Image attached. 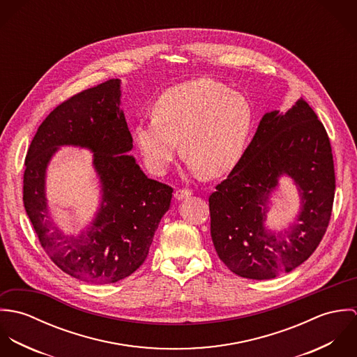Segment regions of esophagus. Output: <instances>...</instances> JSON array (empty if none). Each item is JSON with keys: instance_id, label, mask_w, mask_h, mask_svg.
<instances>
[{"instance_id": "esophagus-1", "label": "esophagus", "mask_w": 357, "mask_h": 357, "mask_svg": "<svg viewBox=\"0 0 357 357\" xmlns=\"http://www.w3.org/2000/svg\"><path fill=\"white\" fill-rule=\"evenodd\" d=\"M191 195H192V194H191L190 190H177V191L174 192V198H176L177 201L187 199V198H190Z\"/></svg>"}]
</instances>
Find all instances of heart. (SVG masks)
<instances>
[{
	"instance_id": "heart-1",
	"label": "heart",
	"mask_w": 357,
	"mask_h": 357,
	"mask_svg": "<svg viewBox=\"0 0 357 357\" xmlns=\"http://www.w3.org/2000/svg\"><path fill=\"white\" fill-rule=\"evenodd\" d=\"M253 119V105L245 95L202 77L162 92L153 118L133 126V139L155 174L166 172L181 140L192 172L220 177L243 156Z\"/></svg>"
}]
</instances>
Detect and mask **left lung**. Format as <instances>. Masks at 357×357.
Instances as JSON below:
<instances>
[{"mask_svg":"<svg viewBox=\"0 0 357 357\" xmlns=\"http://www.w3.org/2000/svg\"><path fill=\"white\" fill-rule=\"evenodd\" d=\"M282 176L302 206L286 230L266 225ZM335 174L323 123L301 98L286 112H266L238 165L208 197L210 234L220 259L248 279H273L300 266L319 246L331 217Z\"/></svg>","mask_w":357,"mask_h":357,"instance_id":"obj_1","label":"left lung"}]
</instances>
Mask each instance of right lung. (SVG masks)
Returning a JSON list of instances; mask_svg holds the SVG:
<instances>
[{"mask_svg": "<svg viewBox=\"0 0 357 357\" xmlns=\"http://www.w3.org/2000/svg\"><path fill=\"white\" fill-rule=\"evenodd\" d=\"M121 95V79H109L61 102L38 128L26 156L23 202L41 246L63 272L92 284L119 282L140 268L173 192L128 155L133 139ZM63 145L89 149L101 183L100 208L77 236L64 234L47 208L46 169Z\"/></svg>", "mask_w": 357, "mask_h": 357, "instance_id": "add662e5", "label": "right lung"}]
</instances>
